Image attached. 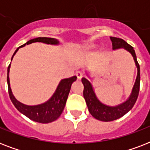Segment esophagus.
I'll return each mask as SVG.
<instances>
[{"label":"esophagus","instance_id":"obj_1","mask_svg":"<svg viewBox=\"0 0 150 150\" xmlns=\"http://www.w3.org/2000/svg\"><path fill=\"white\" fill-rule=\"evenodd\" d=\"M75 75H76V76H77L78 79H82V78L83 77V73L82 72V71H76V73H75Z\"/></svg>","mask_w":150,"mask_h":150}]
</instances>
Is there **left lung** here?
I'll return each mask as SVG.
<instances>
[{"instance_id": "8db88e82", "label": "left lung", "mask_w": 150, "mask_h": 150, "mask_svg": "<svg viewBox=\"0 0 150 150\" xmlns=\"http://www.w3.org/2000/svg\"><path fill=\"white\" fill-rule=\"evenodd\" d=\"M110 38L112 42L113 50L123 48L132 55L135 65L137 67L138 72L135 84H134L131 95L129 96L128 100H126L125 102L122 103L117 106H114V107L107 106V105L103 104V103L100 102L94 93L93 88V86L91 85L90 82L86 78H82V82L84 86L83 96L86 100L89 113L93 117L99 121H114L127 114L135 105V102L137 100L138 96H139V93L140 68L139 64L137 61L134 48L122 39L112 37V36Z\"/></svg>"}]
</instances>
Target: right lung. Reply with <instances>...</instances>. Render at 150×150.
<instances>
[{
    "label": "right lung",
    "mask_w": 150,
    "mask_h": 150,
    "mask_svg": "<svg viewBox=\"0 0 150 150\" xmlns=\"http://www.w3.org/2000/svg\"><path fill=\"white\" fill-rule=\"evenodd\" d=\"M36 42H41V43H47V44H51V45H57L59 44V41L57 39L49 38V37H37V38L30 40L27 43L23 44L22 46L17 48L13 57L16 54V52L18 50L20 47H23L25 45L30 44V43H36ZM11 64L8 68V76H7V82H8V93L9 96L11 100V102L14 104L16 109L25 116L29 117L33 121L39 122V123H50L52 121L58 118L61 116V113L63 112L64 106H65L66 101L68 99V94L70 92L71 85L75 81H76L77 77L73 76V77L68 78V79H64L60 82L56 90L53 94V96L50 97L47 102L41 103V104L34 105V106H29L25 105L22 103L19 102L18 100L15 99L13 95L11 89L10 87V80H9V71H10Z\"/></svg>",
    "instance_id": "right-lung-1"
}]
</instances>
